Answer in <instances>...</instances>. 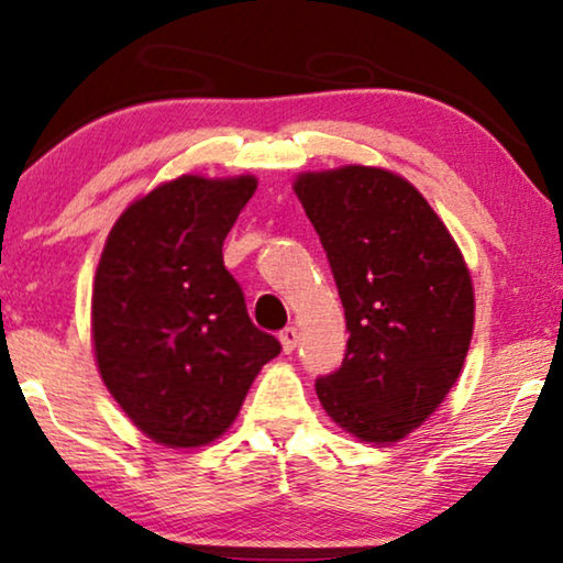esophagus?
<instances>
[{
	"mask_svg": "<svg viewBox=\"0 0 563 563\" xmlns=\"http://www.w3.org/2000/svg\"><path fill=\"white\" fill-rule=\"evenodd\" d=\"M279 341H282V349H284V353H291V351L297 349V343H299V330H297L295 325L284 328L282 333H279Z\"/></svg>",
	"mask_w": 563,
	"mask_h": 563,
	"instance_id": "obj_1",
	"label": "esophagus"
}]
</instances>
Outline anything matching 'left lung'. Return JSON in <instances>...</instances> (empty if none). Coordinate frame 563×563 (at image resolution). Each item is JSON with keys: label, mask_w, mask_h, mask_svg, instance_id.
Wrapping results in <instances>:
<instances>
[{"label": "left lung", "mask_w": 563, "mask_h": 563, "mask_svg": "<svg viewBox=\"0 0 563 563\" xmlns=\"http://www.w3.org/2000/svg\"><path fill=\"white\" fill-rule=\"evenodd\" d=\"M295 195L318 230L349 345L320 376V405L345 433L389 445L422 426L456 384L474 333L472 274L428 199L395 172H307Z\"/></svg>", "instance_id": "obj_1"}]
</instances>
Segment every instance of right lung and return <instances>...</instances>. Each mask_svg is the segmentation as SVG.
I'll return each instance as SVG.
<instances>
[{"mask_svg":"<svg viewBox=\"0 0 563 563\" xmlns=\"http://www.w3.org/2000/svg\"><path fill=\"white\" fill-rule=\"evenodd\" d=\"M256 176L184 174L114 222L91 289V341L104 387L145 435L197 449L233 426L261 366L279 356L253 325L222 243Z\"/></svg>","mask_w":563,"mask_h":563,"instance_id":"add662e5","label":"right lung"}]
</instances>
